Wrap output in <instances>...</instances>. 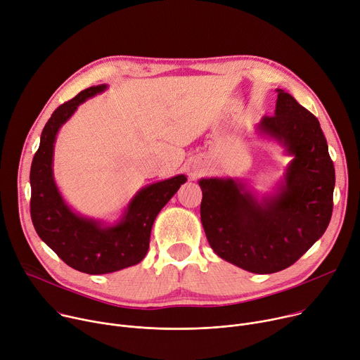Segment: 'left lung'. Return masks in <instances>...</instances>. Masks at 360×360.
Instances as JSON below:
<instances>
[{
	"mask_svg": "<svg viewBox=\"0 0 360 360\" xmlns=\"http://www.w3.org/2000/svg\"><path fill=\"white\" fill-rule=\"evenodd\" d=\"M274 116L255 134L291 160L270 192L240 178H201V222L214 252L245 271L271 274L296 261L324 234L333 210L335 167L319 120L277 89Z\"/></svg>",
	"mask_w": 360,
	"mask_h": 360,
	"instance_id": "left-lung-1",
	"label": "left lung"
}]
</instances>
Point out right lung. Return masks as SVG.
Masks as SVG:
<instances>
[{"mask_svg":"<svg viewBox=\"0 0 360 360\" xmlns=\"http://www.w3.org/2000/svg\"><path fill=\"white\" fill-rule=\"evenodd\" d=\"M105 90L108 84L91 86L54 110L30 171L31 219L39 237L68 266L86 274H108L139 264L148 252L155 218L186 182L181 174L141 188L115 222L82 215L68 204L54 179L56 138L82 103Z\"/></svg>","mask_w":360,"mask_h":360,"instance_id":"1","label":"right lung"}]
</instances>
